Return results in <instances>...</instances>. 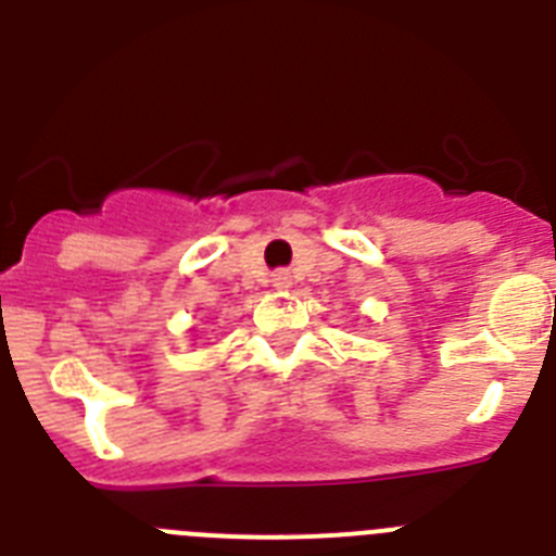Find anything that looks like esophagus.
I'll return each instance as SVG.
<instances>
[{
	"instance_id": "34e87169",
	"label": "esophagus",
	"mask_w": 556,
	"mask_h": 556,
	"mask_svg": "<svg viewBox=\"0 0 556 556\" xmlns=\"http://www.w3.org/2000/svg\"><path fill=\"white\" fill-rule=\"evenodd\" d=\"M289 283H292V278H289L287 269H278V273L273 275V287H275V289H287Z\"/></svg>"
}]
</instances>
